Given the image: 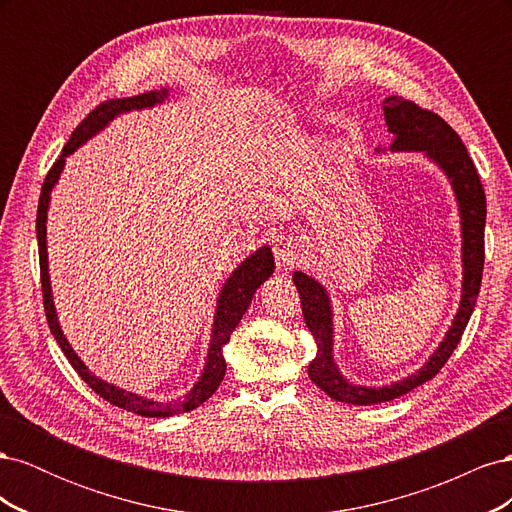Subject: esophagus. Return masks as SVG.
<instances>
[{
	"mask_svg": "<svg viewBox=\"0 0 512 512\" xmlns=\"http://www.w3.org/2000/svg\"><path fill=\"white\" fill-rule=\"evenodd\" d=\"M275 260L280 267H290L294 262L299 260V252H301V245L297 243V239H292L290 235H280L275 239Z\"/></svg>",
	"mask_w": 512,
	"mask_h": 512,
	"instance_id": "1",
	"label": "esophagus"
}]
</instances>
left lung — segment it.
<instances>
[{
    "mask_svg": "<svg viewBox=\"0 0 512 512\" xmlns=\"http://www.w3.org/2000/svg\"><path fill=\"white\" fill-rule=\"evenodd\" d=\"M382 108L386 128L395 136L391 151H423L431 162H436L442 168V173L451 181L461 215L463 282L457 316L451 327H448L438 350L429 356V361L421 369L414 371L412 376L397 380L393 384L359 386L348 382L333 361V309L327 290L314 277L301 271L292 273V282L297 286L301 297L305 324L312 331L318 346L316 359L307 367L309 380L320 386L335 401H344V404L354 406H371L397 399L438 374L444 363L451 359L463 331L468 327L485 265L487 198L483 183H480V177L476 173V166L468 156L466 145L461 143L459 134L440 115L399 96L386 98L382 102Z\"/></svg>",
    "mask_w": 512,
    "mask_h": 512,
    "instance_id": "left-lung-1",
    "label": "left lung"
}]
</instances>
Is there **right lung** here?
Listing matches in <instances>:
<instances>
[{"instance_id":"add662e5","label":"right lung","mask_w":512,"mask_h":512,"mask_svg":"<svg viewBox=\"0 0 512 512\" xmlns=\"http://www.w3.org/2000/svg\"><path fill=\"white\" fill-rule=\"evenodd\" d=\"M168 98V89H160V91H147V94L141 96H132V98H119V100H106L100 106H96L91 111L76 130L72 132L70 141L66 143L64 151H61L59 160L53 164V168L46 175L44 183H42V192H40V200H38V215H36V235H38V250H40V282H42V299H44V312H46V320H49V329L55 335L59 348L64 350L66 359L70 361V365L76 369L91 389H94L102 399H106L108 404H113L117 408H123L128 412H134L138 416H149V418H164V416H173V414H181V412H190L194 408H198L200 404L218 391V386L224 380L226 374V361L222 348L230 342L232 331L237 329V324L241 322L243 314L247 312V307L252 303V297L256 294V290L260 288V284L269 280L275 262H273V254L271 247L265 245L256 250L250 258H245L241 265L232 271V275L226 280V284L220 290L218 297V307H215V320H213V329H211V344H209V352H207V361H205V369L200 374L198 382L194 384V389H190V393L181 397L179 401H156V399H147L130 391H123L115 384H108L104 380H100L98 376L91 374L87 369V365L79 359V354L72 350V346L68 344V339L59 327L57 320V312H55V303H53V294H51V280H49V254H46V211H49V200H51V192L55 188V183L64 170L66 158L70 153H74L83 143H87L91 136H96L102 128L108 126V121H113L117 115L128 113V111H141V108H149L162 104Z\"/></svg>"}]
</instances>
